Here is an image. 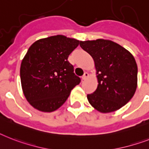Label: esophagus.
<instances>
[{"label":"esophagus","mask_w":149,"mask_h":149,"mask_svg":"<svg viewBox=\"0 0 149 149\" xmlns=\"http://www.w3.org/2000/svg\"><path fill=\"white\" fill-rule=\"evenodd\" d=\"M88 77H89V73L86 72L85 73L83 74V77H82V79H83V80H86V79L88 78Z\"/></svg>","instance_id":"obj_1"}]
</instances>
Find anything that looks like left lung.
<instances>
[{"label":"left lung","mask_w":149,"mask_h":149,"mask_svg":"<svg viewBox=\"0 0 149 149\" xmlns=\"http://www.w3.org/2000/svg\"><path fill=\"white\" fill-rule=\"evenodd\" d=\"M80 47L95 63L98 86L88 101L102 113L115 112L133 97L138 82V66L132 54L112 40L80 41Z\"/></svg>","instance_id":"1"}]
</instances>
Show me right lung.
<instances>
[{
  "mask_svg": "<svg viewBox=\"0 0 149 149\" xmlns=\"http://www.w3.org/2000/svg\"><path fill=\"white\" fill-rule=\"evenodd\" d=\"M79 43L56 35L38 40L30 47L21 62L20 74L24 96L33 108L54 112L80 83L68 61L69 55Z\"/></svg>",
  "mask_w": 149,
  "mask_h": 149,
  "instance_id": "add662e5",
  "label": "right lung"
}]
</instances>
